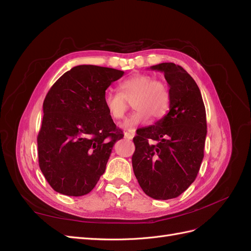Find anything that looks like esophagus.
<instances>
[{
    "mask_svg": "<svg viewBox=\"0 0 251 251\" xmlns=\"http://www.w3.org/2000/svg\"><path fill=\"white\" fill-rule=\"evenodd\" d=\"M136 135V132L133 131V130H131V131H126L125 133H124V136H125V138H127V139H129V140H131L132 138H133V136Z\"/></svg>",
    "mask_w": 251,
    "mask_h": 251,
    "instance_id": "34e87169",
    "label": "esophagus"
}]
</instances>
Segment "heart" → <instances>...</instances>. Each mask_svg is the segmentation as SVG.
<instances>
[{"label":"heart","mask_w":251,"mask_h":251,"mask_svg":"<svg viewBox=\"0 0 251 251\" xmlns=\"http://www.w3.org/2000/svg\"><path fill=\"white\" fill-rule=\"evenodd\" d=\"M119 92L107 91L103 95V103L108 113L114 120L125 115L132 102L137 110L121 124L123 129H130L147 123L151 118L160 120L170 109L171 96L164 81L156 80L148 74H137L124 79L119 84Z\"/></svg>","instance_id":"1"}]
</instances>
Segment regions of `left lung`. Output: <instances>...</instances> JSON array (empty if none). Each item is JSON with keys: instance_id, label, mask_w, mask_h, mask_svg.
Listing matches in <instances>:
<instances>
[{"instance_id": "8db88e82", "label": "left lung", "mask_w": 251, "mask_h": 251, "mask_svg": "<svg viewBox=\"0 0 251 251\" xmlns=\"http://www.w3.org/2000/svg\"><path fill=\"white\" fill-rule=\"evenodd\" d=\"M164 73L170 87V109L155 125L137 130L132 168L140 187L156 200L178 197L200 170L206 138L201 92L185 69L174 63L151 66Z\"/></svg>"}]
</instances>
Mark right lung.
<instances>
[{
  "instance_id": "obj_1",
  "label": "right lung",
  "mask_w": 251,
  "mask_h": 251,
  "mask_svg": "<svg viewBox=\"0 0 251 251\" xmlns=\"http://www.w3.org/2000/svg\"><path fill=\"white\" fill-rule=\"evenodd\" d=\"M123 75L108 67L75 66L47 94L38 161L47 182L60 194H89L104 173L113 145L124 137L103 103L106 90Z\"/></svg>"
}]
</instances>
